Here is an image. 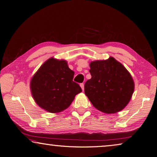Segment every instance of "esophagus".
<instances>
[{"mask_svg":"<svg viewBox=\"0 0 157 157\" xmlns=\"http://www.w3.org/2000/svg\"><path fill=\"white\" fill-rule=\"evenodd\" d=\"M80 86H81L82 90L83 91V90H84V84H83V83H81V84H80Z\"/></svg>","mask_w":157,"mask_h":157,"instance_id":"esophagus-1","label":"esophagus"}]
</instances>
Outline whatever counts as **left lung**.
I'll return each instance as SVG.
<instances>
[{
    "label": "left lung",
    "mask_w": 157,
    "mask_h": 157,
    "mask_svg": "<svg viewBox=\"0 0 157 157\" xmlns=\"http://www.w3.org/2000/svg\"><path fill=\"white\" fill-rule=\"evenodd\" d=\"M92 78L84 85V92L93 105L106 114L121 111L128 104L134 90L130 73L110 57L90 64Z\"/></svg>",
    "instance_id": "8db88e82"
}]
</instances>
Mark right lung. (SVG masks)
<instances>
[{"label": "right lung", "mask_w": 157, "mask_h": 157, "mask_svg": "<svg viewBox=\"0 0 157 157\" xmlns=\"http://www.w3.org/2000/svg\"><path fill=\"white\" fill-rule=\"evenodd\" d=\"M74 71L65 60L50 58L35 73L31 81V90L35 102L43 110L57 113L70 106L75 95L82 92L73 81Z\"/></svg>", "instance_id": "obj_1"}]
</instances>
